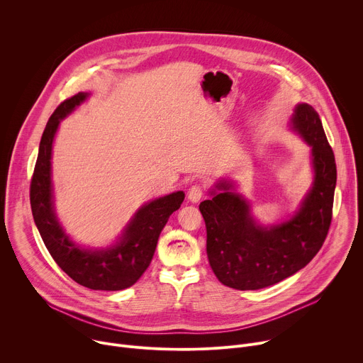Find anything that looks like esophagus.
Instances as JSON below:
<instances>
[{"mask_svg": "<svg viewBox=\"0 0 363 363\" xmlns=\"http://www.w3.org/2000/svg\"><path fill=\"white\" fill-rule=\"evenodd\" d=\"M202 195H203V185L202 184H195L188 191V199L191 202H199Z\"/></svg>", "mask_w": 363, "mask_h": 363, "instance_id": "34e87169", "label": "esophagus"}]
</instances>
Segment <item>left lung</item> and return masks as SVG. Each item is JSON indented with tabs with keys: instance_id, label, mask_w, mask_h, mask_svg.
Segmentation results:
<instances>
[{
	"instance_id": "obj_1",
	"label": "left lung",
	"mask_w": 363,
	"mask_h": 363,
	"mask_svg": "<svg viewBox=\"0 0 363 363\" xmlns=\"http://www.w3.org/2000/svg\"><path fill=\"white\" fill-rule=\"evenodd\" d=\"M296 132L312 146L313 186L300 210L287 221L262 227L250 216V203L231 192L227 181L199 203L206 227V254L217 279L237 290L273 286L307 266L322 248L333 210L336 162L319 113L301 103L291 118Z\"/></svg>"
}]
</instances>
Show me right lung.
Masks as SVG:
<instances>
[{"label": "right lung", "mask_w": 363, "mask_h": 363, "mask_svg": "<svg viewBox=\"0 0 363 363\" xmlns=\"http://www.w3.org/2000/svg\"><path fill=\"white\" fill-rule=\"evenodd\" d=\"M87 93H77L50 116L43 132L38 157L30 184V203L38 233L59 267L76 283L93 290H123L133 286L152 262L160 234L169 216L177 211L185 194H169L145 203L125 228L121 241L105 250H84L74 244L53 210L51 188V147L59 123L74 111Z\"/></svg>", "instance_id": "add662e5"}]
</instances>
